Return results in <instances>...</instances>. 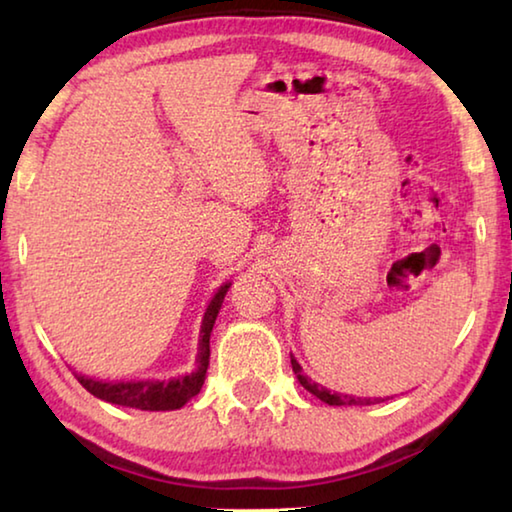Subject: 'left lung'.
I'll return each mask as SVG.
<instances>
[{"label":"left lung","mask_w":512,"mask_h":512,"mask_svg":"<svg viewBox=\"0 0 512 512\" xmlns=\"http://www.w3.org/2000/svg\"><path fill=\"white\" fill-rule=\"evenodd\" d=\"M291 368H293V372H296V377H298L300 384L305 386L311 395H316L320 402H325V404H329V406H354V404H375V402H384V400H381V397H375V400H372V397H354V395H343V393L327 391V388L316 384V381H311V379L305 375V372H302L300 363L296 361V357H293V354H291Z\"/></svg>","instance_id":"8db88e82"}]
</instances>
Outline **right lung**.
<instances>
[{
    "instance_id": "add662e5",
    "label": "right lung",
    "mask_w": 512,
    "mask_h": 512,
    "mask_svg": "<svg viewBox=\"0 0 512 512\" xmlns=\"http://www.w3.org/2000/svg\"><path fill=\"white\" fill-rule=\"evenodd\" d=\"M230 284L214 293L210 305L205 309L203 325H201V339H198V354H196V368L187 375L155 381V379H142V381H99L90 379L85 375H76L81 381L85 391L99 397L103 402L131 406V409L140 411H173L185 406L194 395L201 393L203 381L210 368V334L214 327V320L219 316V309L223 305L225 293H228Z\"/></svg>"
}]
</instances>
